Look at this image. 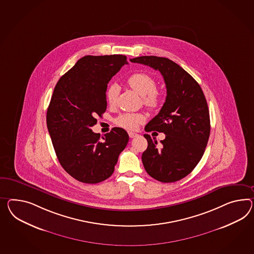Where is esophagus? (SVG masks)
<instances>
[{"instance_id": "1", "label": "esophagus", "mask_w": 254, "mask_h": 254, "mask_svg": "<svg viewBox=\"0 0 254 254\" xmlns=\"http://www.w3.org/2000/svg\"><path fill=\"white\" fill-rule=\"evenodd\" d=\"M128 134H129L130 138H134V137L138 136V134H137V133H135V132H132V131H129V132H128Z\"/></svg>"}]
</instances>
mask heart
<instances>
[{"mask_svg": "<svg viewBox=\"0 0 254 254\" xmlns=\"http://www.w3.org/2000/svg\"><path fill=\"white\" fill-rule=\"evenodd\" d=\"M130 87L143 96V103L151 110L157 108L162 101V94L156 90L155 78L146 72H139L131 74L128 78ZM120 87L117 84H111L106 92V98L110 105L116 103ZM145 122V116L142 113H124L115 120L118 126L126 130H135Z\"/></svg>", "mask_w": 254, "mask_h": 254, "instance_id": "heart-1", "label": "heart"}]
</instances>
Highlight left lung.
Masks as SVG:
<instances>
[{"label":"left lung","mask_w":254,"mask_h":254,"mask_svg":"<svg viewBox=\"0 0 254 254\" xmlns=\"http://www.w3.org/2000/svg\"><path fill=\"white\" fill-rule=\"evenodd\" d=\"M131 63L150 66L161 72L167 88L166 101L145 131L164 132L157 144L149 134L142 155L146 172L156 181L178 182L190 174L201 160L210 135L208 106L201 86L183 68L168 58L141 56Z\"/></svg>","instance_id":"8db88e82"}]
</instances>
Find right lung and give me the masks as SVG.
I'll return each mask as SVG.
<instances>
[{
    "instance_id": "add662e5",
    "label": "right lung",
    "mask_w": 254,
    "mask_h": 254,
    "mask_svg": "<svg viewBox=\"0 0 254 254\" xmlns=\"http://www.w3.org/2000/svg\"><path fill=\"white\" fill-rule=\"evenodd\" d=\"M124 55H87L57 83L47 111V127L59 162L78 182L110 178L126 147L127 131L115 127L102 139L91 130L107 109L108 84L127 64Z\"/></svg>"
}]
</instances>
